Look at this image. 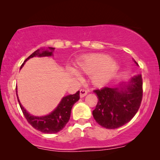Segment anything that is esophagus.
I'll return each mask as SVG.
<instances>
[{"instance_id": "obj_1", "label": "esophagus", "mask_w": 160, "mask_h": 160, "mask_svg": "<svg viewBox=\"0 0 160 160\" xmlns=\"http://www.w3.org/2000/svg\"><path fill=\"white\" fill-rule=\"evenodd\" d=\"M87 90L86 89H81L80 90V98H84L87 95Z\"/></svg>"}]
</instances>
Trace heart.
<instances>
[{
    "label": "heart",
    "instance_id": "1",
    "mask_svg": "<svg viewBox=\"0 0 160 160\" xmlns=\"http://www.w3.org/2000/svg\"><path fill=\"white\" fill-rule=\"evenodd\" d=\"M76 71L73 68L67 67L66 73L71 77L80 79L78 72L92 74L91 81L96 86H101L112 78L119 68L118 62L104 54H93L83 57L76 63Z\"/></svg>",
    "mask_w": 160,
    "mask_h": 160
}]
</instances>
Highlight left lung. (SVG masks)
I'll list each match as a JSON object with an SVG mask.
<instances>
[{
	"label": "left lung",
	"mask_w": 160,
	"mask_h": 160,
	"mask_svg": "<svg viewBox=\"0 0 160 160\" xmlns=\"http://www.w3.org/2000/svg\"><path fill=\"white\" fill-rule=\"evenodd\" d=\"M135 63H138L134 60ZM98 101L92 115L95 121L106 129L123 126L134 117L143 97V81L141 74L115 87H103L94 90Z\"/></svg>",
	"instance_id": "1"
}]
</instances>
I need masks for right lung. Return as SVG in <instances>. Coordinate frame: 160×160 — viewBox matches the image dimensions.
Here are the masks:
<instances>
[{"instance_id": "right-lung-1", "label": "right lung", "mask_w": 160, "mask_h": 160, "mask_svg": "<svg viewBox=\"0 0 160 160\" xmlns=\"http://www.w3.org/2000/svg\"><path fill=\"white\" fill-rule=\"evenodd\" d=\"M54 50V48L53 47H49L47 49H40L36 50L24 61L22 65H21L20 69L24 66L25 62H27L29 59L34 58V57L52 56ZM16 92L19 106H20L22 111L28 123L31 124L32 128H34L36 130L43 133H47V134L57 133L65 128L71 117L72 107L76 102L79 100L80 98L79 91H78L73 95L65 96L62 98L60 103L58 105L55 109L49 114L42 116V117H36V116L28 113L26 109L24 108V107L22 106L18 95H17V88H16Z\"/></svg>"}]
</instances>
